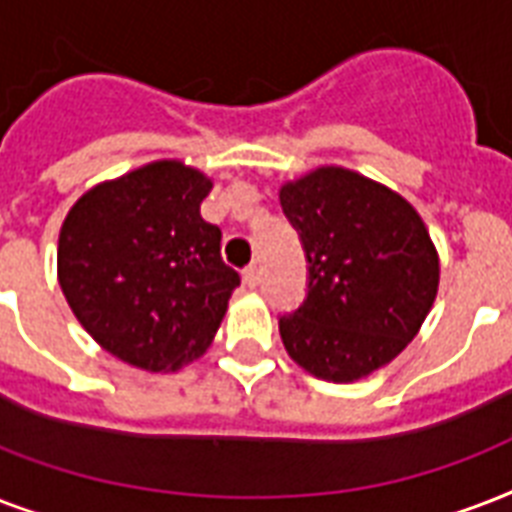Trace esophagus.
Returning a JSON list of instances; mask_svg holds the SVG:
<instances>
[{"label": "esophagus", "instance_id": "esophagus-1", "mask_svg": "<svg viewBox=\"0 0 512 512\" xmlns=\"http://www.w3.org/2000/svg\"><path fill=\"white\" fill-rule=\"evenodd\" d=\"M243 280H245V285H248V288H259V283H261L259 267H256V264H251V267L243 272Z\"/></svg>", "mask_w": 512, "mask_h": 512}]
</instances>
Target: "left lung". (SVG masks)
Segmentation results:
<instances>
[{
    "instance_id": "obj_1",
    "label": "left lung",
    "mask_w": 512,
    "mask_h": 512,
    "mask_svg": "<svg viewBox=\"0 0 512 512\" xmlns=\"http://www.w3.org/2000/svg\"><path fill=\"white\" fill-rule=\"evenodd\" d=\"M310 264L307 299L280 318L296 366L323 382L366 379L406 350L433 310L441 261L417 208L339 165L280 186Z\"/></svg>"
}]
</instances>
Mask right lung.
Here are the masks:
<instances>
[{
  "label": "right lung",
  "instance_id": "right-lung-1",
  "mask_svg": "<svg viewBox=\"0 0 512 512\" xmlns=\"http://www.w3.org/2000/svg\"><path fill=\"white\" fill-rule=\"evenodd\" d=\"M213 181L154 160L79 197L58 235V285L74 318L114 358L168 374L208 350L240 275L221 229L200 216Z\"/></svg>",
  "mask_w": 512,
  "mask_h": 512
}]
</instances>
